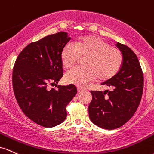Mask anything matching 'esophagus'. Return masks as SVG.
Returning <instances> with one entry per match:
<instances>
[{
  "mask_svg": "<svg viewBox=\"0 0 154 154\" xmlns=\"http://www.w3.org/2000/svg\"><path fill=\"white\" fill-rule=\"evenodd\" d=\"M77 89H78V91H79V92H81V91H84V89H83V88H82V87H79V86H78V87H77Z\"/></svg>",
  "mask_w": 154,
  "mask_h": 154,
  "instance_id": "esophagus-1",
  "label": "esophagus"
}]
</instances>
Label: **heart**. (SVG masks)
<instances>
[{"mask_svg":"<svg viewBox=\"0 0 154 154\" xmlns=\"http://www.w3.org/2000/svg\"><path fill=\"white\" fill-rule=\"evenodd\" d=\"M82 58H86L84 63L86 68L74 69L65 75L67 82L79 87L87 86L97 78L101 81L111 79L123 63L121 50L97 36H87L74 44H66L62 51V63L68 70L78 65Z\"/></svg>","mask_w":154,"mask_h":154,"instance_id":"1","label":"heart"}]
</instances>
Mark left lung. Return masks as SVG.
<instances>
[{
  "label": "left lung",
  "instance_id": "left-lung-1",
  "mask_svg": "<svg viewBox=\"0 0 154 154\" xmlns=\"http://www.w3.org/2000/svg\"><path fill=\"white\" fill-rule=\"evenodd\" d=\"M116 46L123 54L122 67L114 76L102 83L110 90L91 91L89 105L90 120L105 129L119 128L132 118L143 90V74L136 54L126 45L118 42Z\"/></svg>",
  "mask_w": 154,
  "mask_h": 154
}]
</instances>
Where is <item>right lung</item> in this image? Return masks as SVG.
<instances>
[{
    "instance_id": "add662e5",
    "label": "right lung",
    "mask_w": 154,
    "mask_h": 154,
    "mask_svg": "<svg viewBox=\"0 0 154 154\" xmlns=\"http://www.w3.org/2000/svg\"><path fill=\"white\" fill-rule=\"evenodd\" d=\"M70 38L60 32L30 43L17 57L12 73L15 97L25 114L44 127L61 124L77 93L75 85L57 86L63 75L61 53ZM49 85L57 86L50 89Z\"/></svg>"
}]
</instances>
